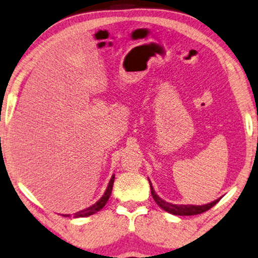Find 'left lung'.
<instances>
[{"label": "left lung", "mask_w": 258, "mask_h": 258, "mask_svg": "<svg viewBox=\"0 0 258 258\" xmlns=\"http://www.w3.org/2000/svg\"><path fill=\"white\" fill-rule=\"evenodd\" d=\"M149 182H150V188H151V194H152V197H153L154 202H156V203L159 205L161 209H164L165 211H167L168 213H172V215H175V216L200 215V213H203V212L208 211V210L211 209L212 207H215V205L220 200V198H218V200L213 201L209 204H205V205H176V204H172V203H168V202H165L164 200H161V198L158 196L156 192H154L151 181L149 180Z\"/></svg>", "instance_id": "left-lung-1"}]
</instances>
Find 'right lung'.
Segmentation results:
<instances>
[{
  "label": "right lung",
  "mask_w": 258,
  "mask_h": 258,
  "mask_svg": "<svg viewBox=\"0 0 258 258\" xmlns=\"http://www.w3.org/2000/svg\"><path fill=\"white\" fill-rule=\"evenodd\" d=\"M114 179H115V176H112V179H110L109 183H108V187H107L106 191L104 194V196H102L100 200H99L96 204H93L92 207L90 208H86L85 210H82V211H78L76 213H74V217L75 218H82V217H89L91 215H94V213L100 211V210L105 207L107 201H108V198L110 196V194H112V189H113V183H114ZM63 217H70V215H62Z\"/></svg>",
  "instance_id": "right-lung-1"
}]
</instances>
